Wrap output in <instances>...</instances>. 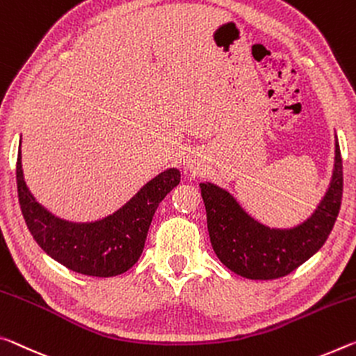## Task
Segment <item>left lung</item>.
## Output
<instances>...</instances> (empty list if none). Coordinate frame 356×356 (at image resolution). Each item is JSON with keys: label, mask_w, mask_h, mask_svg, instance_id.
Here are the masks:
<instances>
[{"label": "left lung", "mask_w": 356, "mask_h": 356, "mask_svg": "<svg viewBox=\"0 0 356 356\" xmlns=\"http://www.w3.org/2000/svg\"><path fill=\"white\" fill-rule=\"evenodd\" d=\"M200 188L209 238L220 261L245 279L284 277L320 250L339 216L343 188L339 143L336 140L334 171L325 198L312 217L291 229H270L258 223L217 185L200 184Z\"/></svg>", "instance_id": "8db88e82"}]
</instances>
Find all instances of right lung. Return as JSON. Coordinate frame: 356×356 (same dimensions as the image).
<instances>
[{
	"instance_id": "add662e5",
	"label": "right lung",
	"mask_w": 356,
	"mask_h": 356,
	"mask_svg": "<svg viewBox=\"0 0 356 356\" xmlns=\"http://www.w3.org/2000/svg\"><path fill=\"white\" fill-rule=\"evenodd\" d=\"M17 193L28 229L38 245L67 269L93 277H112L134 266L160 202L180 182L177 169L158 174L115 213L93 223L56 218L33 198L17 155Z\"/></svg>"
}]
</instances>
